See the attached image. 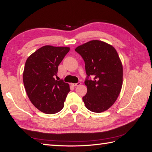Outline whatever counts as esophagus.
<instances>
[{
  "mask_svg": "<svg viewBox=\"0 0 152 152\" xmlns=\"http://www.w3.org/2000/svg\"><path fill=\"white\" fill-rule=\"evenodd\" d=\"M80 84H81V83H80V82H78V83H71V85H72L74 87L80 86Z\"/></svg>",
  "mask_w": 152,
  "mask_h": 152,
  "instance_id": "esophagus-1",
  "label": "esophagus"
}]
</instances>
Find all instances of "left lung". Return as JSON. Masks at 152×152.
I'll return each mask as SVG.
<instances>
[{
	"instance_id": "1",
	"label": "left lung",
	"mask_w": 152,
	"mask_h": 152,
	"mask_svg": "<svg viewBox=\"0 0 152 152\" xmlns=\"http://www.w3.org/2000/svg\"><path fill=\"white\" fill-rule=\"evenodd\" d=\"M75 51L85 61L88 91L83 101L89 110L100 113L114 104L123 84V65L112 45L93 40L77 47ZM92 76L93 80H88Z\"/></svg>"
}]
</instances>
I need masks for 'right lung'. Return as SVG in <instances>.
<instances>
[{
	"label": "right lung",
	"instance_id": "right-lung-1",
	"mask_svg": "<svg viewBox=\"0 0 152 152\" xmlns=\"http://www.w3.org/2000/svg\"><path fill=\"white\" fill-rule=\"evenodd\" d=\"M69 47L46 45L38 49L25 62L23 80L28 99L45 114H53L64 107L69 84L56 80L59 65Z\"/></svg>",
	"mask_w": 152,
	"mask_h": 152
}]
</instances>
